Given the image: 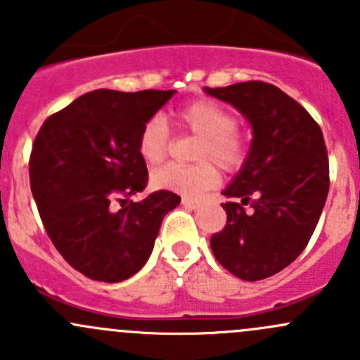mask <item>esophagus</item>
Wrapping results in <instances>:
<instances>
[{
  "label": "esophagus",
  "instance_id": "obj_1",
  "mask_svg": "<svg viewBox=\"0 0 360 360\" xmlns=\"http://www.w3.org/2000/svg\"><path fill=\"white\" fill-rule=\"evenodd\" d=\"M184 207H190V209H197L198 205H200V202L195 200V198H190V197H183V200H181Z\"/></svg>",
  "mask_w": 360,
  "mask_h": 360
}]
</instances>
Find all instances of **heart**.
Returning <instances> with one entry per match:
<instances>
[{
	"instance_id": "obj_1",
	"label": "heart",
	"mask_w": 360,
	"mask_h": 360,
	"mask_svg": "<svg viewBox=\"0 0 360 360\" xmlns=\"http://www.w3.org/2000/svg\"><path fill=\"white\" fill-rule=\"evenodd\" d=\"M176 125L184 132L198 137L193 150V165L162 167L151 176L157 190H170L184 195H200L216 186L219 172H237L244 167L249 155V139L237 127V118L216 101L202 99L186 104L176 112ZM170 148V132L162 116L148 120L137 136V151L144 163L158 165L165 160Z\"/></svg>"
}]
</instances>
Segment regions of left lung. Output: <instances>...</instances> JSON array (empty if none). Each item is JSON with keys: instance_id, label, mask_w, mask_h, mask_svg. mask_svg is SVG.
Wrapping results in <instances>:
<instances>
[{"instance_id": "obj_1", "label": "left lung", "mask_w": 360, "mask_h": 360, "mask_svg": "<svg viewBox=\"0 0 360 360\" xmlns=\"http://www.w3.org/2000/svg\"><path fill=\"white\" fill-rule=\"evenodd\" d=\"M205 92L237 108L254 136L244 167L223 191L226 226L210 237V249L235 277L263 281L289 266L314 235L329 191L324 136L310 112L271 83Z\"/></svg>"}]
</instances>
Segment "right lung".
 Segmentation results:
<instances>
[{
    "label": "right lung",
    "mask_w": 360,
    "mask_h": 360,
    "mask_svg": "<svg viewBox=\"0 0 360 360\" xmlns=\"http://www.w3.org/2000/svg\"><path fill=\"white\" fill-rule=\"evenodd\" d=\"M174 94L94 90L49 116L36 136L29 181L43 226L60 256L92 281L112 284L137 274L165 214L179 205L167 190L129 200L148 184L141 127Z\"/></svg>",
    "instance_id": "1"
}]
</instances>
